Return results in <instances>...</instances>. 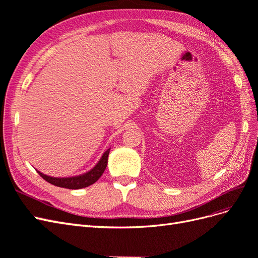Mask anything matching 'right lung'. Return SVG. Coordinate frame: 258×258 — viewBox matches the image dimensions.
I'll use <instances>...</instances> for the list:
<instances>
[{
  "instance_id": "right-lung-1",
  "label": "right lung",
  "mask_w": 258,
  "mask_h": 258,
  "mask_svg": "<svg viewBox=\"0 0 258 258\" xmlns=\"http://www.w3.org/2000/svg\"><path fill=\"white\" fill-rule=\"evenodd\" d=\"M110 150L111 148H108V150L103 154L100 161L95 167H93L90 171H88L87 173H84L82 175L72 176V177H52V176H48L41 173L40 171H37V172L45 179V181H47L48 183L54 186L63 187V188H69V189L84 188V187H87L93 183H96L100 178V176L103 174L107 165V157H108V154H110Z\"/></svg>"
}]
</instances>
